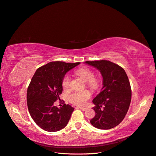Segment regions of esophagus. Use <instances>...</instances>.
<instances>
[{
  "label": "esophagus",
  "instance_id": "1",
  "mask_svg": "<svg viewBox=\"0 0 156 156\" xmlns=\"http://www.w3.org/2000/svg\"><path fill=\"white\" fill-rule=\"evenodd\" d=\"M77 108H79V109H80V110H82V111H86V110H87V108H84V107H81V106H77L76 107Z\"/></svg>",
  "mask_w": 156,
  "mask_h": 156
}]
</instances>
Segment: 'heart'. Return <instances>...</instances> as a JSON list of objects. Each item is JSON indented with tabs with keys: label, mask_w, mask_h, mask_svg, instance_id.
<instances>
[{
	"label": "heart",
	"mask_w": 156,
	"mask_h": 156,
	"mask_svg": "<svg viewBox=\"0 0 156 156\" xmlns=\"http://www.w3.org/2000/svg\"><path fill=\"white\" fill-rule=\"evenodd\" d=\"M76 73L83 80H85L89 86L92 87H96L98 86V80L94 77L93 71L87 67L78 69ZM70 78L69 75H65L62 81V86L65 90H67L70 87ZM91 93L89 90L74 91L69 96V100L71 103L76 105H83L91 97Z\"/></svg>",
	"instance_id": "heart-1"
}]
</instances>
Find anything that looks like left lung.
<instances>
[{
	"mask_svg": "<svg viewBox=\"0 0 156 156\" xmlns=\"http://www.w3.org/2000/svg\"><path fill=\"white\" fill-rule=\"evenodd\" d=\"M85 63L99 70L103 77V87L93 100L95 115L90 123L100 129L115 127L125 118L131 103V89L126 71L106 60Z\"/></svg>",
	"mask_w": 156,
	"mask_h": 156,
	"instance_id": "8db88e82",
	"label": "left lung"
}]
</instances>
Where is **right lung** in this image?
Listing matches in <instances>:
<instances>
[{"instance_id": "1", "label": "right lung", "mask_w": 156, "mask_h": 156, "mask_svg": "<svg viewBox=\"0 0 156 156\" xmlns=\"http://www.w3.org/2000/svg\"><path fill=\"white\" fill-rule=\"evenodd\" d=\"M79 64L50 62L38 68L31 79L27 93L29 112L42 129L55 132L67 125L74 108L66 104L57 108L54 103L60 99L66 73Z\"/></svg>"}]
</instances>
